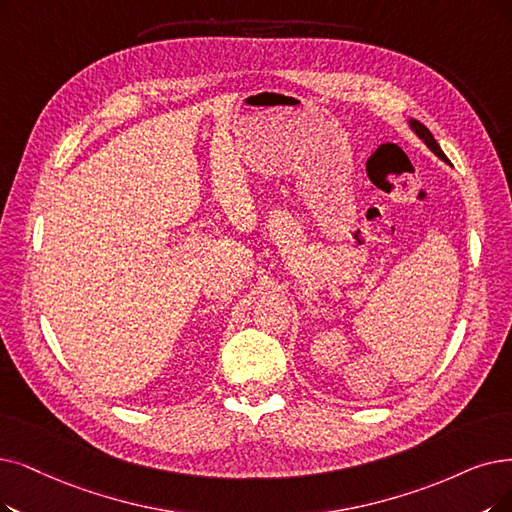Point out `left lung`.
Masks as SVG:
<instances>
[{
	"mask_svg": "<svg viewBox=\"0 0 512 512\" xmlns=\"http://www.w3.org/2000/svg\"><path fill=\"white\" fill-rule=\"evenodd\" d=\"M410 128L416 132V136L420 138V140H424V145L431 149L439 159H443L445 163H449V159L445 157V153L441 151V147L437 145V140H435V136L428 132V128L424 126V124H420V121H416V119H410Z\"/></svg>",
	"mask_w": 512,
	"mask_h": 512,
	"instance_id": "1",
	"label": "left lung"
}]
</instances>
